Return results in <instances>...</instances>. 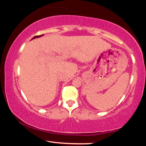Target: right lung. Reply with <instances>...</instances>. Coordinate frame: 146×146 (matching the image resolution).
Wrapping results in <instances>:
<instances>
[{"label": "right lung", "instance_id": "add662e5", "mask_svg": "<svg viewBox=\"0 0 146 146\" xmlns=\"http://www.w3.org/2000/svg\"><path fill=\"white\" fill-rule=\"evenodd\" d=\"M43 35H40V36H34L33 37V38H32V39H34V38H40V37H41V36H42Z\"/></svg>", "mask_w": 146, "mask_h": 146}]
</instances>
